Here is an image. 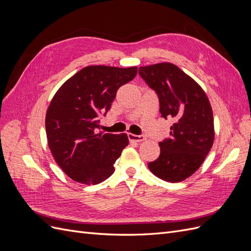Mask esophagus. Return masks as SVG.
<instances>
[{
    "mask_svg": "<svg viewBox=\"0 0 251 251\" xmlns=\"http://www.w3.org/2000/svg\"><path fill=\"white\" fill-rule=\"evenodd\" d=\"M127 137H128V140L135 141V142H141V141L146 139V138H144V136H142V135H135V134H132V133H128Z\"/></svg>",
    "mask_w": 251,
    "mask_h": 251,
    "instance_id": "esophagus-1",
    "label": "esophagus"
}]
</instances>
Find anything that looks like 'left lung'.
<instances>
[{"label":"left lung","mask_w":251,"mask_h":251,"mask_svg":"<svg viewBox=\"0 0 251 251\" xmlns=\"http://www.w3.org/2000/svg\"><path fill=\"white\" fill-rule=\"evenodd\" d=\"M139 74L158 94L161 116L175 120L170 138L159 142L160 155L148 166L158 178L181 182L198 171L214 144L208 97L198 82L174 64L140 67Z\"/></svg>","instance_id":"1"}]
</instances>
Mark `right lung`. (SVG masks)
Instances as JSON below:
<instances>
[{"instance_id":"right-lung-1","label":"right lung","mask_w":251,"mask_h":251,"mask_svg":"<svg viewBox=\"0 0 251 251\" xmlns=\"http://www.w3.org/2000/svg\"><path fill=\"white\" fill-rule=\"evenodd\" d=\"M137 67L88 66L66 80L49 104L45 126L48 146L59 168L82 184H98L115 171L128 144L124 134L96 133L98 116L107 113L117 90L131 81Z\"/></svg>"}]
</instances>
